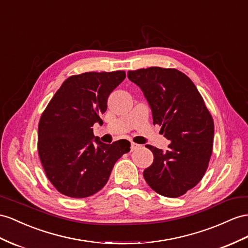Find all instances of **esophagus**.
Masks as SVG:
<instances>
[{
  "mask_svg": "<svg viewBox=\"0 0 248 248\" xmlns=\"http://www.w3.org/2000/svg\"><path fill=\"white\" fill-rule=\"evenodd\" d=\"M139 148V145L137 143H134V142H131V151H135L136 149Z\"/></svg>",
  "mask_w": 248,
  "mask_h": 248,
  "instance_id": "34e87169",
  "label": "esophagus"
}]
</instances>
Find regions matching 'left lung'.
Instances as JSON below:
<instances>
[{
	"label": "left lung",
	"instance_id": "1",
	"mask_svg": "<svg viewBox=\"0 0 248 248\" xmlns=\"http://www.w3.org/2000/svg\"><path fill=\"white\" fill-rule=\"evenodd\" d=\"M140 87L153 114V124L170 141L163 152L148 144L154 155L143 177L152 189L177 198L198 185L213 152L214 120L201 94L187 76L174 68L150 67L129 71Z\"/></svg>",
	"mask_w": 248,
	"mask_h": 248
}]
</instances>
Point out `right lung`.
Returning <instances> with one entry per match:
<instances>
[{
	"label": "right lung",
	"instance_id": "1",
	"mask_svg": "<svg viewBox=\"0 0 248 248\" xmlns=\"http://www.w3.org/2000/svg\"><path fill=\"white\" fill-rule=\"evenodd\" d=\"M124 71L86 72L68 78L43 112L37 151L47 178L62 195L86 198L103 188L114 164L130 151L128 140L112 144L94 138L110 93Z\"/></svg>",
	"mask_w": 248,
	"mask_h": 248
}]
</instances>
